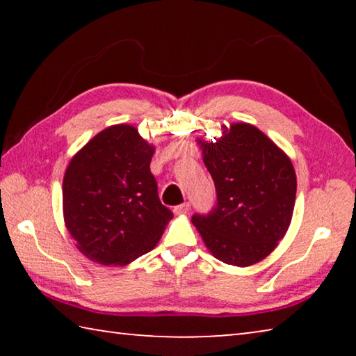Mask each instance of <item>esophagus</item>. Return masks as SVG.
<instances>
[{
	"label": "esophagus",
	"mask_w": 356,
	"mask_h": 356,
	"mask_svg": "<svg viewBox=\"0 0 356 356\" xmlns=\"http://www.w3.org/2000/svg\"><path fill=\"white\" fill-rule=\"evenodd\" d=\"M190 209H191V204L190 202H184V204H180V206L174 207V212H176L177 215H184V213H188Z\"/></svg>",
	"instance_id": "esophagus-1"
}]
</instances>
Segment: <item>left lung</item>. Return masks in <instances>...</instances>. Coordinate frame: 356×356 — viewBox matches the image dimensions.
<instances>
[{"instance_id":"1","label":"left lung","mask_w":356,"mask_h":356,"mask_svg":"<svg viewBox=\"0 0 356 356\" xmlns=\"http://www.w3.org/2000/svg\"><path fill=\"white\" fill-rule=\"evenodd\" d=\"M216 190L215 207L193 225L221 262L248 267L262 261L291 225L297 177L289 156L250 124L222 127L216 143L200 141Z\"/></svg>"}]
</instances>
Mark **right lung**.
I'll return each instance as SVG.
<instances>
[{
    "label": "right lung",
    "mask_w": 356,
    "mask_h": 356,
    "mask_svg": "<svg viewBox=\"0 0 356 356\" xmlns=\"http://www.w3.org/2000/svg\"><path fill=\"white\" fill-rule=\"evenodd\" d=\"M154 147L131 125L95 135L70 160L64 220L76 248L102 265H125L159 242L172 212L150 172Z\"/></svg>",
    "instance_id": "1"
}]
</instances>
